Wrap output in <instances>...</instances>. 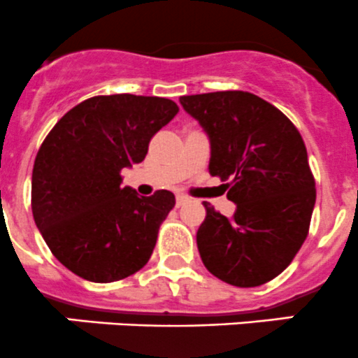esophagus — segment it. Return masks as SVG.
Listing matches in <instances>:
<instances>
[{
	"instance_id": "esophagus-1",
	"label": "esophagus",
	"mask_w": 358,
	"mask_h": 358,
	"mask_svg": "<svg viewBox=\"0 0 358 358\" xmlns=\"http://www.w3.org/2000/svg\"><path fill=\"white\" fill-rule=\"evenodd\" d=\"M189 201V198L186 196V194H178V198H176V203H178V207H182L184 203H187Z\"/></svg>"
}]
</instances>
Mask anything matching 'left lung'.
Segmentation results:
<instances>
[{"label":"left lung","instance_id":"obj_1","mask_svg":"<svg viewBox=\"0 0 358 358\" xmlns=\"http://www.w3.org/2000/svg\"><path fill=\"white\" fill-rule=\"evenodd\" d=\"M180 104L207 130L208 171L236 203L228 219L203 201L196 245L205 268L235 287L273 280L306 240L317 198L299 130L250 92L182 95Z\"/></svg>","mask_w":358,"mask_h":358}]
</instances>
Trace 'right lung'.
I'll return each mask as SVG.
<instances>
[{"instance_id": "add662e5", "label": "right lung", "mask_w": 358, "mask_h": 358, "mask_svg": "<svg viewBox=\"0 0 358 358\" xmlns=\"http://www.w3.org/2000/svg\"><path fill=\"white\" fill-rule=\"evenodd\" d=\"M179 113L171 99L95 95L74 106L38 150L33 217L55 257L85 280L109 284L150 261L174 208L167 189L137 196L122 171L146 158L150 141Z\"/></svg>"}]
</instances>
